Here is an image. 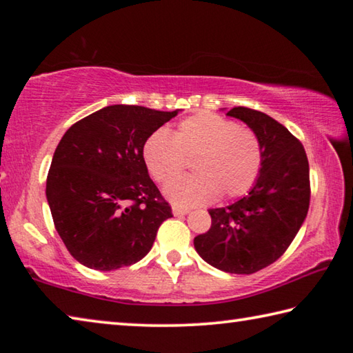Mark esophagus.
I'll return each instance as SVG.
<instances>
[{
	"label": "esophagus",
	"instance_id": "34e87169",
	"mask_svg": "<svg viewBox=\"0 0 353 353\" xmlns=\"http://www.w3.org/2000/svg\"><path fill=\"white\" fill-rule=\"evenodd\" d=\"M172 213H174L176 216H181V214H187V213H190V208L179 207V205H172Z\"/></svg>",
	"mask_w": 353,
	"mask_h": 353
}]
</instances>
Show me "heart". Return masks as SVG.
<instances>
[{
    "label": "heart",
    "mask_w": 353,
    "mask_h": 353,
    "mask_svg": "<svg viewBox=\"0 0 353 353\" xmlns=\"http://www.w3.org/2000/svg\"><path fill=\"white\" fill-rule=\"evenodd\" d=\"M196 158L194 176L175 179ZM143 160L149 174L166 183L165 198L183 207L210 204L224 198H240L254 187L263 166V146L254 130L235 119L212 112L194 113L179 123L174 135L155 130L143 145Z\"/></svg>",
    "instance_id": "obj_1"
}]
</instances>
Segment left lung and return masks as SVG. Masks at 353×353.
Wrapping results in <instances>:
<instances>
[{"instance_id": "left-lung-1", "label": "left lung", "mask_w": 353, "mask_h": 353, "mask_svg": "<svg viewBox=\"0 0 353 353\" xmlns=\"http://www.w3.org/2000/svg\"><path fill=\"white\" fill-rule=\"evenodd\" d=\"M259 135L263 166L249 194L235 204L210 208L212 227L194 238L208 265L230 274H254L283 255L305 221L310 207V168L302 143L266 113L234 107Z\"/></svg>"}]
</instances>
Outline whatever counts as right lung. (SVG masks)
Instances as JSON below:
<instances>
[{
    "mask_svg": "<svg viewBox=\"0 0 353 353\" xmlns=\"http://www.w3.org/2000/svg\"><path fill=\"white\" fill-rule=\"evenodd\" d=\"M179 110L115 104L74 123L56 148L46 199L56 230L83 266L113 271L151 250L171 205L148 174L143 145Z\"/></svg>",
    "mask_w": 353,
    "mask_h": 353,
    "instance_id": "right-lung-1",
    "label": "right lung"
}]
</instances>
